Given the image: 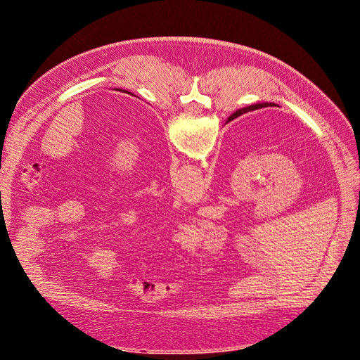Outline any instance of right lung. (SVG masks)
Returning a JSON list of instances; mask_svg holds the SVG:
<instances>
[{
    "mask_svg": "<svg viewBox=\"0 0 360 360\" xmlns=\"http://www.w3.org/2000/svg\"><path fill=\"white\" fill-rule=\"evenodd\" d=\"M267 106H275V103H257V105H250V106H246V108H242V110H238V111H236L230 118L226 120V123H230V122H233L234 118H237V117H240V115H243V114H246V112H249V111H255V110H261V108H267Z\"/></svg>",
    "mask_w": 360,
    "mask_h": 360,
    "instance_id": "1",
    "label": "right lung"
}]
</instances>
